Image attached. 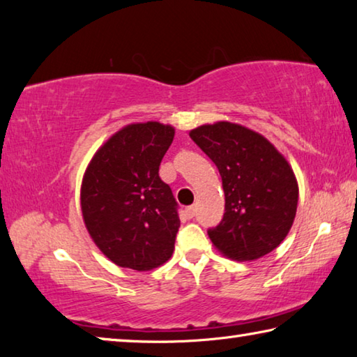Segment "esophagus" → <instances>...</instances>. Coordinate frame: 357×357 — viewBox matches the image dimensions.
I'll use <instances>...</instances> for the list:
<instances>
[{"label": "esophagus", "mask_w": 357, "mask_h": 357, "mask_svg": "<svg viewBox=\"0 0 357 357\" xmlns=\"http://www.w3.org/2000/svg\"><path fill=\"white\" fill-rule=\"evenodd\" d=\"M195 213H197V208L193 206V204H192V206H187L185 208V214H187V217H189V219H192V217H195Z\"/></svg>", "instance_id": "obj_1"}]
</instances>
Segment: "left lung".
<instances>
[{
  "mask_svg": "<svg viewBox=\"0 0 357 357\" xmlns=\"http://www.w3.org/2000/svg\"><path fill=\"white\" fill-rule=\"evenodd\" d=\"M190 138L222 176L225 214L208 229L223 255L250 261L273 252L287 238L299 189L291 167L263 135L220 121L190 130Z\"/></svg>",
  "mask_w": 357,
  "mask_h": 357,
  "instance_id": "left-lung-1",
  "label": "left lung"
}]
</instances>
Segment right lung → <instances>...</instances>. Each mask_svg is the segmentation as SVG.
Returning <instances> with one entry per match:
<instances>
[{
  "mask_svg": "<svg viewBox=\"0 0 357 357\" xmlns=\"http://www.w3.org/2000/svg\"><path fill=\"white\" fill-rule=\"evenodd\" d=\"M174 137L155 121L130 124L94 154L82 183L89 236L121 268L151 271L168 261L179 229L178 203L159 167Z\"/></svg>",
  "mask_w": 357,
  "mask_h": 357,
  "instance_id": "obj_1",
  "label": "right lung"
}]
</instances>
